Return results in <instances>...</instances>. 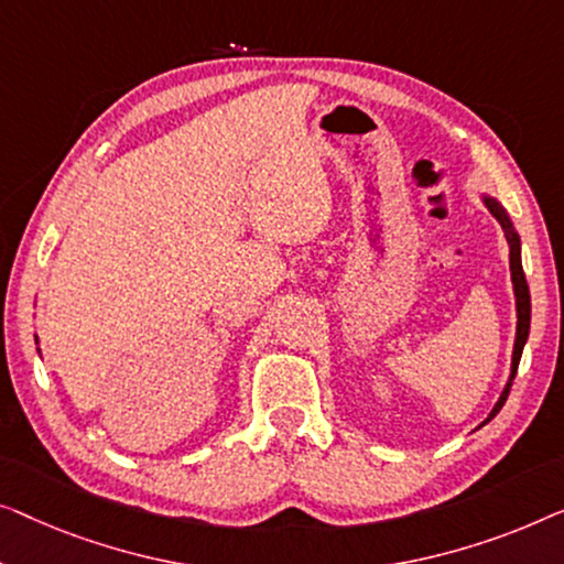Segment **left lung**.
Listing matches in <instances>:
<instances>
[{
    "instance_id": "8db88e82",
    "label": "left lung",
    "mask_w": 564,
    "mask_h": 564,
    "mask_svg": "<svg viewBox=\"0 0 564 564\" xmlns=\"http://www.w3.org/2000/svg\"><path fill=\"white\" fill-rule=\"evenodd\" d=\"M482 202H486L488 212L494 214V217L498 219V225L503 227L506 232V240H509V263H511V281H513V296H517V343H513V358H511V378L509 383H506L501 399H498V403L494 406V411H490L486 422H490L498 411L503 409L506 399H509V391H511V383H513V376H517L519 370V360H521V352H523V345H527L529 339V324H531V296H529V285H527V275H523V268H521V240L517 235V229H513L509 214H506V209L501 204H498L496 199H490V196H482ZM482 422V424H486Z\"/></svg>"
}]
</instances>
